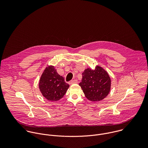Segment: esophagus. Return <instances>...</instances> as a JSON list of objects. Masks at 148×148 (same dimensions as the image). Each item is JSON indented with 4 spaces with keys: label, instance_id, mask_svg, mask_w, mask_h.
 <instances>
[{
    "label": "esophagus",
    "instance_id": "1",
    "mask_svg": "<svg viewBox=\"0 0 148 148\" xmlns=\"http://www.w3.org/2000/svg\"><path fill=\"white\" fill-rule=\"evenodd\" d=\"M77 83H78V81L77 80H73L71 81L70 83L71 84H77Z\"/></svg>",
    "mask_w": 148,
    "mask_h": 148
}]
</instances>
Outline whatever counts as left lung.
I'll use <instances>...</instances> for the list:
<instances>
[{"mask_svg":"<svg viewBox=\"0 0 148 148\" xmlns=\"http://www.w3.org/2000/svg\"><path fill=\"white\" fill-rule=\"evenodd\" d=\"M82 77L79 85L89 100L100 101L109 94L110 79L108 73L101 67L96 66L94 70L87 68L82 73Z\"/></svg>","mask_w":148,"mask_h":148,"instance_id":"left-lung-1","label":"left lung"}]
</instances>
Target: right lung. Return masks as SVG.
I'll return each instance as SVG.
<instances>
[{
    "label": "right lung",
    "mask_w": 148,
    "mask_h": 148,
    "mask_svg": "<svg viewBox=\"0 0 148 148\" xmlns=\"http://www.w3.org/2000/svg\"><path fill=\"white\" fill-rule=\"evenodd\" d=\"M39 89L42 96L49 101H58L65 94L69 85L65 82L53 66H48L42 73L39 82Z\"/></svg>",
    "instance_id": "1"
}]
</instances>
